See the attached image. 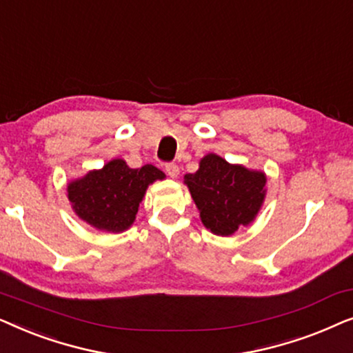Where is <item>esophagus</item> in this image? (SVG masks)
I'll use <instances>...</instances> for the list:
<instances>
[{"label":"esophagus","instance_id":"1","mask_svg":"<svg viewBox=\"0 0 353 353\" xmlns=\"http://www.w3.org/2000/svg\"><path fill=\"white\" fill-rule=\"evenodd\" d=\"M165 170H167V175L170 178H176L180 175V167H178L176 163H167Z\"/></svg>","mask_w":353,"mask_h":353}]
</instances>
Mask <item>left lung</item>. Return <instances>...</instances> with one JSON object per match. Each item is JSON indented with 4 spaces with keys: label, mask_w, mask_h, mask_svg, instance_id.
Segmentation results:
<instances>
[{
    "label": "left lung",
    "mask_w": 353,
    "mask_h": 353,
    "mask_svg": "<svg viewBox=\"0 0 353 353\" xmlns=\"http://www.w3.org/2000/svg\"><path fill=\"white\" fill-rule=\"evenodd\" d=\"M185 185L199 210L201 221L216 236H231L255 220L267 196V175L216 154L201 159Z\"/></svg>",
    "instance_id": "left-lung-1"
}]
</instances>
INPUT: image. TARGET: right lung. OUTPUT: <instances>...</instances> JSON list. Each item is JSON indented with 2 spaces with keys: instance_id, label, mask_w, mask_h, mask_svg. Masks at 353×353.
Listing matches in <instances>:
<instances>
[{
  "instance_id": "obj_1",
  "label": "right lung",
  "mask_w": 353,
  "mask_h": 353,
  "mask_svg": "<svg viewBox=\"0 0 353 353\" xmlns=\"http://www.w3.org/2000/svg\"><path fill=\"white\" fill-rule=\"evenodd\" d=\"M163 178L165 173L151 163L130 168L123 159H112L103 168L67 183V197L85 223L99 231L122 233L137 219L148 186Z\"/></svg>"
}]
</instances>
